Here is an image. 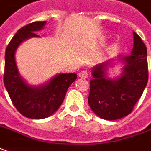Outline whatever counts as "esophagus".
I'll list each match as a JSON object with an SVG mask.
<instances>
[{
	"instance_id": "34e87169",
	"label": "esophagus",
	"mask_w": 151,
	"mask_h": 151,
	"mask_svg": "<svg viewBox=\"0 0 151 151\" xmlns=\"http://www.w3.org/2000/svg\"><path fill=\"white\" fill-rule=\"evenodd\" d=\"M78 77L79 78H88V73L87 71H85V70H83V71H81L78 73Z\"/></svg>"
}]
</instances>
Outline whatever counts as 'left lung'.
Returning <instances> with one entry per match:
<instances>
[{
	"label": "left lung",
	"instance_id": "8db88e82",
	"mask_svg": "<svg viewBox=\"0 0 151 151\" xmlns=\"http://www.w3.org/2000/svg\"><path fill=\"white\" fill-rule=\"evenodd\" d=\"M133 36L131 55L118 57L124 63L120 77L111 78L106 74L113 59L93 68L88 101L92 111L101 119L113 121L130 114L147 84V50L136 32Z\"/></svg>",
	"mask_w": 151,
	"mask_h": 151
}]
</instances>
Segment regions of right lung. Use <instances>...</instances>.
Masks as SVG:
<instances>
[{
    "label": "right lung",
    "instance_id": "add662e5",
    "mask_svg": "<svg viewBox=\"0 0 151 151\" xmlns=\"http://www.w3.org/2000/svg\"><path fill=\"white\" fill-rule=\"evenodd\" d=\"M45 24L46 21H35L20 28L6 50L4 84L15 108L27 118L44 119L54 114L63 103L68 88L77 79L76 73H59L44 85L33 87L19 75L15 51L25 40L40 37L35 31Z\"/></svg>",
    "mask_w": 151,
    "mask_h": 151
}]
</instances>
